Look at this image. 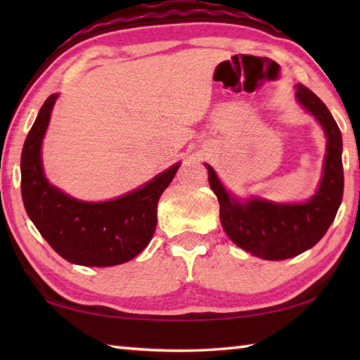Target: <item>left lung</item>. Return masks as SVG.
I'll use <instances>...</instances> for the list:
<instances>
[{"instance_id":"left-lung-1","label":"left lung","mask_w":360,"mask_h":360,"mask_svg":"<svg viewBox=\"0 0 360 360\" xmlns=\"http://www.w3.org/2000/svg\"><path fill=\"white\" fill-rule=\"evenodd\" d=\"M297 101L324 129L327 154L318 192L308 202L281 205L251 198L240 202L225 191L210 165L208 179L221 205V222L230 240L245 251L266 260L295 257L313 248L333 222L343 198L341 131L330 111L311 90L297 85Z\"/></svg>"}]
</instances>
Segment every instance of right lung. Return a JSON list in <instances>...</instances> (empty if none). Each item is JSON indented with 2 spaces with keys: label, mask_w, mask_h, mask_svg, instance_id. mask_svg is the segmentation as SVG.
Wrapping results in <instances>:
<instances>
[{
  "label": "right lung",
  "mask_w": 360,
  "mask_h": 360,
  "mask_svg": "<svg viewBox=\"0 0 360 360\" xmlns=\"http://www.w3.org/2000/svg\"><path fill=\"white\" fill-rule=\"evenodd\" d=\"M57 94L49 96L22 149V198L39 233L65 260L84 266H112L131 260L149 245L157 225V203L179 163L124 197L81 202L51 186L41 162Z\"/></svg>",
  "instance_id": "add662e5"
}]
</instances>
